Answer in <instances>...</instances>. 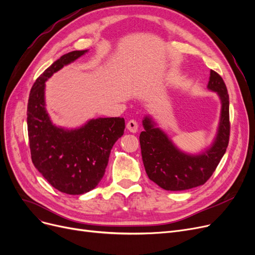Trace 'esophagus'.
Listing matches in <instances>:
<instances>
[{"label": "esophagus", "mask_w": 255, "mask_h": 255, "mask_svg": "<svg viewBox=\"0 0 255 255\" xmlns=\"http://www.w3.org/2000/svg\"><path fill=\"white\" fill-rule=\"evenodd\" d=\"M127 128L130 133H137L138 132V123L135 120H129L127 123Z\"/></svg>", "instance_id": "obj_1"}]
</instances>
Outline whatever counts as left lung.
<instances>
[{
  "label": "left lung",
  "instance_id": "obj_1",
  "mask_svg": "<svg viewBox=\"0 0 255 255\" xmlns=\"http://www.w3.org/2000/svg\"><path fill=\"white\" fill-rule=\"evenodd\" d=\"M207 89L220 99L218 128L211 145L199 153H187L174 144L150 115L142 120L144 130L139 141L145 172L149 179L165 190L179 191L203 185L214 173L229 144V95L221 76L211 70Z\"/></svg>",
  "mask_w": 255,
  "mask_h": 255
}]
</instances>
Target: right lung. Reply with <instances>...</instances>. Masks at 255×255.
<instances>
[{"instance_id":"right-lung-1","label":"right lung","mask_w":255,"mask_h":255,"mask_svg":"<svg viewBox=\"0 0 255 255\" xmlns=\"http://www.w3.org/2000/svg\"><path fill=\"white\" fill-rule=\"evenodd\" d=\"M72 51L58 58L34 83L27 104V130L33 164L54 188L82 195L97 187L111 150L125 133L120 117L90 119L75 128L57 127L45 109V82L86 54Z\"/></svg>"}]
</instances>
